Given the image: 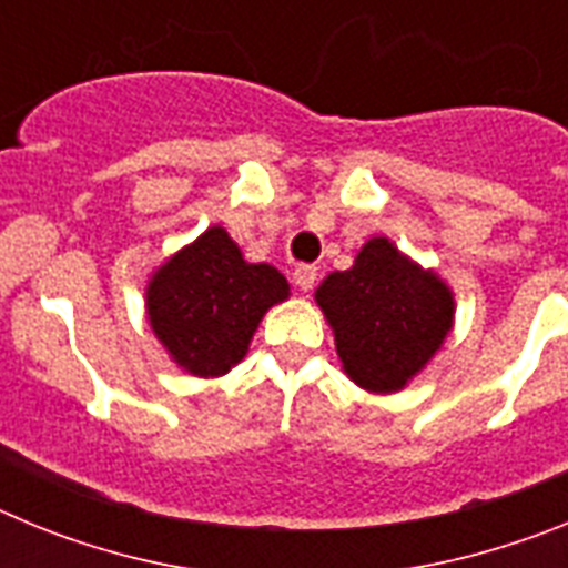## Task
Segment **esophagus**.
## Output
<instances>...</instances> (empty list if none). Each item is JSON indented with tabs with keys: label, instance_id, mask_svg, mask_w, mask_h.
I'll list each match as a JSON object with an SVG mask.
<instances>
[{
	"label": "esophagus",
	"instance_id": "obj_1",
	"mask_svg": "<svg viewBox=\"0 0 568 568\" xmlns=\"http://www.w3.org/2000/svg\"><path fill=\"white\" fill-rule=\"evenodd\" d=\"M293 278H295V287H298L301 293H310V290L315 287V281H318V270L310 267V264H301V267H295Z\"/></svg>",
	"mask_w": 568,
	"mask_h": 568
}]
</instances>
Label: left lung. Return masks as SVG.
<instances>
[{
    "mask_svg": "<svg viewBox=\"0 0 568 568\" xmlns=\"http://www.w3.org/2000/svg\"><path fill=\"white\" fill-rule=\"evenodd\" d=\"M315 301L335 333L344 373L369 393H398L453 329L455 301L433 273L369 239L344 273L321 281Z\"/></svg>",
    "mask_w": 568,
    "mask_h": 568,
    "instance_id": "1",
    "label": "left lung"
}]
</instances>
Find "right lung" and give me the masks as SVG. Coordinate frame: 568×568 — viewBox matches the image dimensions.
<instances>
[{
    "mask_svg": "<svg viewBox=\"0 0 568 568\" xmlns=\"http://www.w3.org/2000/svg\"><path fill=\"white\" fill-rule=\"evenodd\" d=\"M287 295L278 270L247 264L227 230L210 227L155 270L148 318L175 364L215 378L247 355L258 321Z\"/></svg>",
    "mask_w": 568,
    "mask_h": 568,
    "instance_id": "obj_1",
    "label": "right lung"
}]
</instances>
